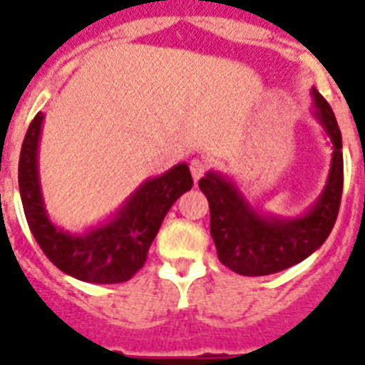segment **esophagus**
I'll return each instance as SVG.
<instances>
[{"label": "esophagus", "mask_w": 365, "mask_h": 365, "mask_svg": "<svg viewBox=\"0 0 365 365\" xmlns=\"http://www.w3.org/2000/svg\"><path fill=\"white\" fill-rule=\"evenodd\" d=\"M189 168H191V174H193L195 182H199L200 178L205 176V172H206V168H208V165H206V160H202V159H193L191 160V165H189Z\"/></svg>", "instance_id": "esophagus-1"}]
</instances>
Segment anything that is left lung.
I'll list each match as a JSON object with an SVG mask.
<instances>
[{
	"label": "left lung",
	"instance_id": "left-lung-1",
	"mask_svg": "<svg viewBox=\"0 0 365 365\" xmlns=\"http://www.w3.org/2000/svg\"><path fill=\"white\" fill-rule=\"evenodd\" d=\"M311 115L331 145V163L322 193L297 216L261 210L233 176L210 170L199 187L210 205V235L223 265L244 277H265L297 265L314 254L331 233L343 193V142L334 110L311 88Z\"/></svg>",
	"mask_w": 365,
	"mask_h": 365
}]
</instances>
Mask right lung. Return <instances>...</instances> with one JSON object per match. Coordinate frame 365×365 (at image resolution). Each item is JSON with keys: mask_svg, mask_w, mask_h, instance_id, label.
<instances>
[{"mask_svg": "<svg viewBox=\"0 0 365 365\" xmlns=\"http://www.w3.org/2000/svg\"><path fill=\"white\" fill-rule=\"evenodd\" d=\"M41 111L26 132L19 160V189L26 220L43 254L70 277L91 284L130 280L148 259L149 246L172 205L193 185L187 163L142 182L113 214L71 233L48 217L39 178Z\"/></svg>", "mask_w": 365, "mask_h": 365, "instance_id": "right-lung-1", "label": "right lung"}]
</instances>
